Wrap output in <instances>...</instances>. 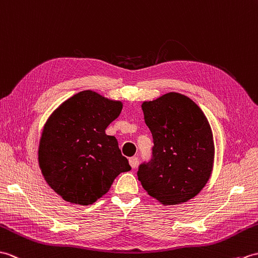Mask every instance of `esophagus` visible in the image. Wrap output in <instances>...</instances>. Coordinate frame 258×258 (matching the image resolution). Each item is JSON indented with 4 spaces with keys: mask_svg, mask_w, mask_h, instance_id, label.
Segmentation results:
<instances>
[{
    "mask_svg": "<svg viewBox=\"0 0 258 258\" xmlns=\"http://www.w3.org/2000/svg\"><path fill=\"white\" fill-rule=\"evenodd\" d=\"M138 163H139V159L137 157H133L129 159V164L131 165V168L133 169H136L137 167H138Z\"/></svg>",
    "mask_w": 258,
    "mask_h": 258,
    "instance_id": "esophagus-1",
    "label": "esophagus"
}]
</instances>
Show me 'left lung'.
I'll use <instances>...</instances> for the list:
<instances>
[{
  "label": "left lung",
  "mask_w": 258,
  "mask_h": 258,
  "mask_svg": "<svg viewBox=\"0 0 258 258\" xmlns=\"http://www.w3.org/2000/svg\"><path fill=\"white\" fill-rule=\"evenodd\" d=\"M141 108L154 147L151 161L140 165L138 180L161 204L184 203L201 192L213 170L209 120L191 98L174 91L144 101Z\"/></svg>",
  "instance_id": "obj_1"
}]
</instances>
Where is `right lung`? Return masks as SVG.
Returning <instances> with one entry per match:
<instances>
[{"instance_id": "1", "label": "right lung", "mask_w": 258, "mask_h": 258, "mask_svg": "<svg viewBox=\"0 0 258 258\" xmlns=\"http://www.w3.org/2000/svg\"><path fill=\"white\" fill-rule=\"evenodd\" d=\"M123 104L83 90L50 113L38 146L45 181L67 202L89 205L110 190L113 180L130 171L113 136L106 128Z\"/></svg>"}]
</instances>
